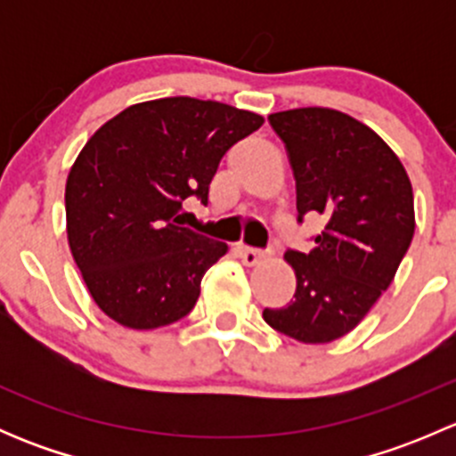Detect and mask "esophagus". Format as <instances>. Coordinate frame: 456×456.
Segmentation results:
<instances>
[{"label":"esophagus","mask_w":456,"mask_h":456,"mask_svg":"<svg viewBox=\"0 0 456 456\" xmlns=\"http://www.w3.org/2000/svg\"><path fill=\"white\" fill-rule=\"evenodd\" d=\"M240 257L247 266H254V265H260V262H265L266 257H269V254H266V251L251 249V247H242Z\"/></svg>","instance_id":"34e87169"}]
</instances>
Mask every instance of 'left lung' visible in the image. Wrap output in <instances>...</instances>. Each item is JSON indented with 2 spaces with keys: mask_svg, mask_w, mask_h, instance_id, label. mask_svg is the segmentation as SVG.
<instances>
[{
  "mask_svg": "<svg viewBox=\"0 0 456 456\" xmlns=\"http://www.w3.org/2000/svg\"><path fill=\"white\" fill-rule=\"evenodd\" d=\"M269 123L296 176L297 220L320 214L326 224L309 254H284L296 271V296L262 317L297 342H333L364 320L411 247V178L379 134L338 110H287Z\"/></svg>",
  "mask_w": 456,
  "mask_h": 456,
  "instance_id": "1",
  "label": "left lung"
}]
</instances>
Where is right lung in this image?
Returning a JSON list of instances; mask_svg holds the SVG:
<instances>
[{"label":"right lung","instance_id":"obj_1","mask_svg":"<svg viewBox=\"0 0 456 456\" xmlns=\"http://www.w3.org/2000/svg\"><path fill=\"white\" fill-rule=\"evenodd\" d=\"M262 123L218 101L167 96L130 105L90 136L68 174L66 227L105 315L151 330L194 309L227 245L181 227L183 202L207 205L224 151Z\"/></svg>","mask_w":456,"mask_h":456}]
</instances>
